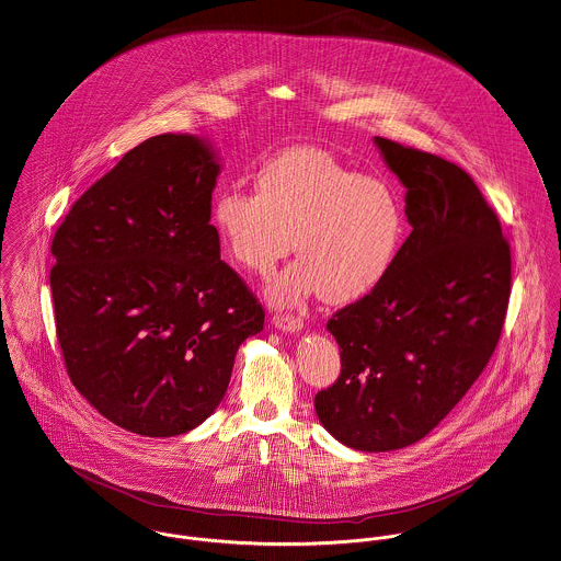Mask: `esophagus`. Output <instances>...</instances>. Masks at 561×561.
<instances>
[{
    "mask_svg": "<svg viewBox=\"0 0 561 561\" xmlns=\"http://www.w3.org/2000/svg\"><path fill=\"white\" fill-rule=\"evenodd\" d=\"M271 322H273L275 329H279V331H284V333H297V331H301L302 329V320L301 318H297V316L275 313Z\"/></svg>",
    "mask_w": 561,
    "mask_h": 561,
    "instance_id": "obj_1",
    "label": "esophagus"
}]
</instances>
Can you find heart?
Returning a JSON list of instances; mask_svg holds the SVG:
<instances>
[{"label": "heart", "instance_id": "obj_1", "mask_svg": "<svg viewBox=\"0 0 561 561\" xmlns=\"http://www.w3.org/2000/svg\"><path fill=\"white\" fill-rule=\"evenodd\" d=\"M217 239L241 271L264 277L288 256L266 297L293 307L318 295L333 305L369 297L387 279L401 241L403 209L385 181L331 153L295 147L266 160L254 194L228 190L211 205Z\"/></svg>", "mask_w": 561, "mask_h": 561}]
</instances>
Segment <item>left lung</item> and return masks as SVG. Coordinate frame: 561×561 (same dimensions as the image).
Wrapping results in <instances>:
<instances>
[{
    "label": "left lung",
    "mask_w": 561,
    "mask_h": 561,
    "mask_svg": "<svg viewBox=\"0 0 561 561\" xmlns=\"http://www.w3.org/2000/svg\"><path fill=\"white\" fill-rule=\"evenodd\" d=\"M374 142L405 187L412 232L382 286L329 320L342 374L313 405L345 446L387 453L423 439L486 367L508 309L511 248L463 169Z\"/></svg>",
    "instance_id": "left-lung-1"
}]
</instances>
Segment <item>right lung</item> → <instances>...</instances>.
<instances>
[{"label":"right lung","mask_w":561,"mask_h":561,"mask_svg":"<svg viewBox=\"0 0 561 561\" xmlns=\"http://www.w3.org/2000/svg\"><path fill=\"white\" fill-rule=\"evenodd\" d=\"M219 158L194 134L128 151L55 232L50 293L68 376L111 423L173 437L205 423L264 311L219 259Z\"/></svg>","instance_id":"right-lung-1"}]
</instances>
